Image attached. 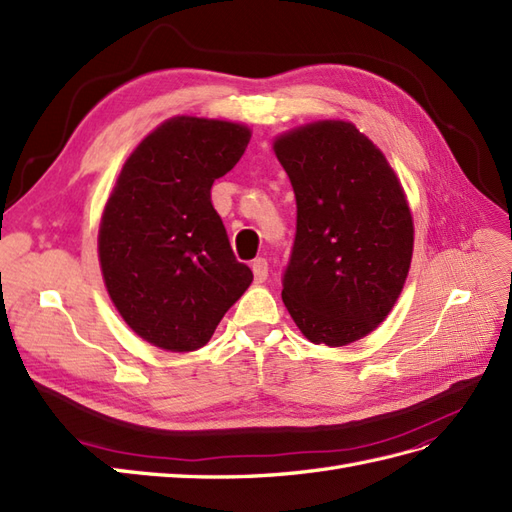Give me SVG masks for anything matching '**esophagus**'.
I'll use <instances>...</instances> for the list:
<instances>
[{
    "label": "esophagus",
    "mask_w": 512,
    "mask_h": 512,
    "mask_svg": "<svg viewBox=\"0 0 512 512\" xmlns=\"http://www.w3.org/2000/svg\"><path fill=\"white\" fill-rule=\"evenodd\" d=\"M253 274H255V283H264L268 279V261L264 257H257L253 264Z\"/></svg>",
    "instance_id": "1"
}]
</instances>
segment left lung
<instances>
[{
    "label": "left lung",
    "instance_id": "1",
    "mask_svg": "<svg viewBox=\"0 0 512 512\" xmlns=\"http://www.w3.org/2000/svg\"><path fill=\"white\" fill-rule=\"evenodd\" d=\"M272 149L296 194L283 303L309 342L370 335L396 305L413 257V214L398 175L355 123L313 121Z\"/></svg>",
    "mask_w": 512,
    "mask_h": 512
}]
</instances>
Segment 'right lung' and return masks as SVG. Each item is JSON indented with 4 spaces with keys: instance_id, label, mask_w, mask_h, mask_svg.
I'll use <instances>...</instances> for the list:
<instances>
[{
    "instance_id": "obj_1",
    "label": "right lung",
    "mask_w": 512,
    "mask_h": 512,
    "mask_svg": "<svg viewBox=\"0 0 512 512\" xmlns=\"http://www.w3.org/2000/svg\"><path fill=\"white\" fill-rule=\"evenodd\" d=\"M242 123L173 116L129 153L99 222L103 283L144 342L192 352L253 283L212 205V183L244 155Z\"/></svg>"
}]
</instances>
